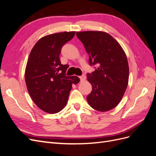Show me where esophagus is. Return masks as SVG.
<instances>
[{
    "label": "esophagus",
    "mask_w": 156,
    "mask_h": 156,
    "mask_svg": "<svg viewBox=\"0 0 156 156\" xmlns=\"http://www.w3.org/2000/svg\"><path fill=\"white\" fill-rule=\"evenodd\" d=\"M79 78H80V79H81V81H83L86 79V76L84 75H81V76H79Z\"/></svg>",
    "instance_id": "1"
}]
</instances>
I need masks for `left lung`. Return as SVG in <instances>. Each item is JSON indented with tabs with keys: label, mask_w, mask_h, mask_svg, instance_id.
<instances>
[{
	"label": "left lung",
	"mask_w": 156,
	"mask_h": 156,
	"mask_svg": "<svg viewBox=\"0 0 156 156\" xmlns=\"http://www.w3.org/2000/svg\"><path fill=\"white\" fill-rule=\"evenodd\" d=\"M89 55V64L97 66L87 73L92 90L87 97L94 109L105 112L116 107L126 92L129 66L124 51L110 34L101 31L77 32Z\"/></svg>",
	"instance_id": "left-lung-1"
}]
</instances>
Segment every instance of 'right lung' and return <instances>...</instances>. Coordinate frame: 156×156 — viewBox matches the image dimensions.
<instances>
[{"instance_id": "obj_1", "label": "right lung", "mask_w": 156, "mask_h": 156, "mask_svg": "<svg viewBox=\"0 0 156 156\" xmlns=\"http://www.w3.org/2000/svg\"><path fill=\"white\" fill-rule=\"evenodd\" d=\"M75 32H64L41 37L30 51L25 69V82L35 104L46 112H58L68 102L77 76H66L69 66L61 64L62 46L72 40Z\"/></svg>"}]
</instances>
